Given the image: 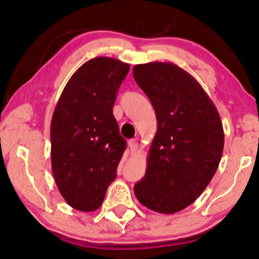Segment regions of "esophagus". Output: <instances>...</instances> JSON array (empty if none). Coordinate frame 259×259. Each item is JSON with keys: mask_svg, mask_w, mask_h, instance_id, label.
I'll use <instances>...</instances> for the list:
<instances>
[{"mask_svg": "<svg viewBox=\"0 0 259 259\" xmlns=\"http://www.w3.org/2000/svg\"><path fill=\"white\" fill-rule=\"evenodd\" d=\"M128 146H130V151L131 154H134L138 151V142L136 139H132L128 142Z\"/></svg>", "mask_w": 259, "mask_h": 259, "instance_id": "34e87169", "label": "esophagus"}]
</instances>
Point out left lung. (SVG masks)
<instances>
[{
    "instance_id": "obj_1",
    "label": "left lung",
    "mask_w": 259,
    "mask_h": 259,
    "mask_svg": "<svg viewBox=\"0 0 259 259\" xmlns=\"http://www.w3.org/2000/svg\"><path fill=\"white\" fill-rule=\"evenodd\" d=\"M157 116L146 174L134 184L143 206L163 214L187 208L213 179L224 151V128L209 96L186 70L152 62L133 68Z\"/></svg>"
}]
</instances>
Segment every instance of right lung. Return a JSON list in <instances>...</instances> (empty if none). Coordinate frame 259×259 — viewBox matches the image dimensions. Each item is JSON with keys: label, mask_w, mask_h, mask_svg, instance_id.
<instances>
[{"label": "right lung", "mask_w": 259, "mask_h": 259, "mask_svg": "<svg viewBox=\"0 0 259 259\" xmlns=\"http://www.w3.org/2000/svg\"><path fill=\"white\" fill-rule=\"evenodd\" d=\"M130 65L109 57L83 64L66 83L51 120L52 172L72 208H100L126 150L113 115Z\"/></svg>", "instance_id": "1"}]
</instances>
